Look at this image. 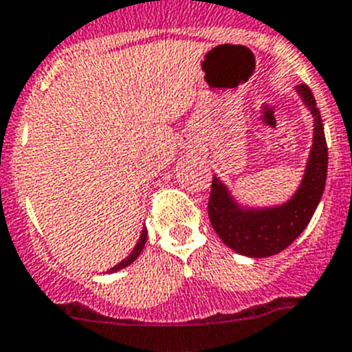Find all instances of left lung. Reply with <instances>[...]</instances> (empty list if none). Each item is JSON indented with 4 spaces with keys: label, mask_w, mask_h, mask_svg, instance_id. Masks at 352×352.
Returning a JSON list of instances; mask_svg holds the SVG:
<instances>
[{
    "label": "left lung",
    "mask_w": 352,
    "mask_h": 352,
    "mask_svg": "<svg viewBox=\"0 0 352 352\" xmlns=\"http://www.w3.org/2000/svg\"><path fill=\"white\" fill-rule=\"evenodd\" d=\"M299 93L315 116V134L306 175L290 202L261 211L241 209L232 202L217 177L212 179L208 204L212 229L227 247L243 256L268 258L285 250L306 229L324 193L327 177V143L320 111L308 85L300 84Z\"/></svg>",
    "instance_id": "1"
}]
</instances>
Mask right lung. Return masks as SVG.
<instances>
[{
    "label": "right lung",
    "mask_w": 352,
    "mask_h": 352,
    "mask_svg": "<svg viewBox=\"0 0 352 352\" xmlns=\"http://www.w3.org/2000/svg\"><path fill=\"white\" fill-rule=\"evenodd\" d=\"M144 243H146V229H143V232H141L140 241H138V243H135V247H134V250H132V252H131V256H129V258L123 259V261H121V263H118L116 267H112L111 270H109V272L121 270V268L129 267V265H131V263H134L135 259H138V256H140V254H141V250H143Z\"/></svg>",
    "instance_id": "1"
}]
</instances>
